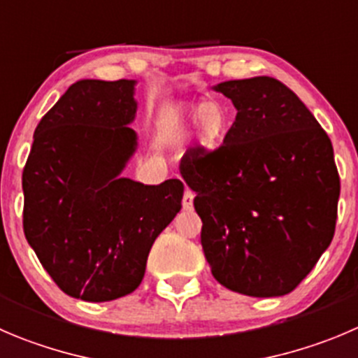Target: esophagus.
<instances>
[{"instance_id": "obj_1", "label": "esophagus", "mask_w": 358, "mask_h": 358, "mask_svg": "<svg viewBox=\"0 0 358 358\" xmlns=\"http://www.w3.org/2000/svg\"><path fill=\"white\" fill-rule=\"evenodd\" d=\"M193 199H195V195H193V192H189V189H186L185 196H182V207H185L186 210H192V209H193Z\"/></svg>"}]
</instances>
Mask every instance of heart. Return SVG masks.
<instances>
[{"label":"heart","mask_w":358,"mask_h":358,"mask_svg":"<svg viewBox=\"0 0 358 358\" xmlns=\"http://www.w3.org/2000/svg\"><path fill=\"white\" fill-rule=\"evenodd\" d=\"M193 121V137L200 152H214L227 141L232 128V115L220 100H185L177 103L166 115L165 126L170 131L185 130Z\"/></svg>","instance_id":"1"}]
</instances>
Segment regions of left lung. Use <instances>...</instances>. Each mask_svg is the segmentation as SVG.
I'll return each mask as SVG.
<instances>
[{"instance_id":"1","label":"left lung","mask_w":358,"mask_h":358,"mask_svg":"<svg viewBox=\"0 0 358 358\" xmlns=\"http://www.w3.org/2000/svg\"><path fill=\"white\" fill-rule=\"evenodd\" d=\"M236 122L214 152L179 172L195 192L213 275L250 297L287 295L334 237L339 176L329 135L294 91L272 77L224 80Z\"/></svg>"}]
</instances>
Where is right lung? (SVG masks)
<instances>
[{
	"instance_id": "add662e5",
	"label": "right lung",
	"mask_w": 358,
	"mask_h": 358,
	"mask_svg": "<svg viewBox=\"0 0 358 358\" xmlns=\"http://www.w3.org/2000/svg\"><path fill=\"white\" fill-rule=\"evenodd\" d=\"M137 80L71 84L36 126L22 173L24 234L54 283L86 302L141 285L156 237L181 210L185 185L122 177L138 148Z\"/></svg>"
}]
</instances>
